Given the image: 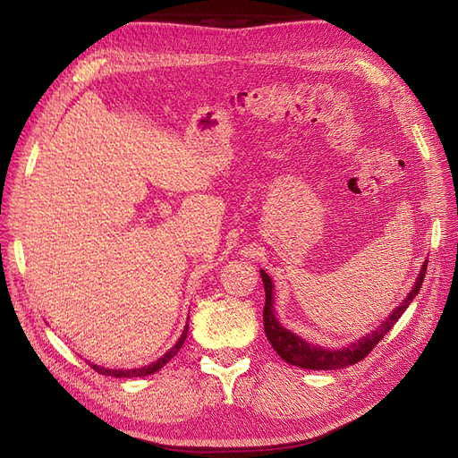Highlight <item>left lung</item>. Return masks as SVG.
Wrapping results in <instances>:
<instances>
[{
  "instance_id": "obj_1",
  "label": "left lung",
  "mask_w": 458,
  "mask_h": 458,
  "mask_svg": "<svg viewBox=\"0 0 458 458\" xmlns=\"http://www.w3.org/2000/svg\"><path fill=\"white\" fill-rule=\"evenodd\" d=\"M428 261L422 266L420 275L417 279V284H414L412 293L405 298V301L386 318V321L377 328L372 330V335H367L365 338L353 342L348 348L342 350H323L318 345H313L306 340H301L300 336L293 335V332L281 327V323L275 318L273 313V283L269 279V275L261 269V281L263 288H266V308H263V328H266V335L269 344L273 345V350L279 353L283 361L296 365L301 369H311V370H335V369H344L355 365L374 350L387 332L392 330V327L397 323V318L403 315V311L409 308V303L414 300V296L419 294V290L422 286L424 275H426Z\"/></svg>"
}]
</instances>
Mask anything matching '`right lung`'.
<instances>
[{
	"label": "right lung",
	"instance_id": "obj_1",
	"mask_svg": "<svg viewBox=\"0 0 458 458\" xmlns=\"http://www.w3.org/2000/svg\"><path fill=\"white\" fill-rule=\"evenodd\" d=\"M187 330H189V325H185V328H183V335H182V338H179V340L175 342L174 348H172L170 352H165L160 359H157V361H155V363H150L148 367L120 370V369H105V367H99V365H91V369H93L95 372L105 374V377H116V378H137V377H147V374L157 372V370H160L165 363L172 361V359L177 355V352L182 350V345H183V342H185V338H187Z\"/></svg>",
	"mask_w": 458,
	"mask_h": 458
}]
</instances>
